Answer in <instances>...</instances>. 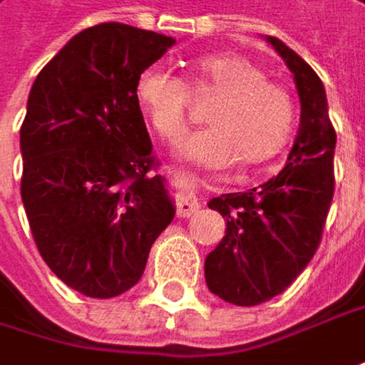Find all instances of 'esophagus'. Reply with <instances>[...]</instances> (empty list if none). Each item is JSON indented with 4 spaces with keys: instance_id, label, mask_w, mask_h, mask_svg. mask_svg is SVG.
<instances>
[{
    "instance_id": "obj_1",
    "label": "esophagus",
    "mask_w": 365,
    "mask_h": 365,
    "mask_svg": "<svg viewBox=\"0 0 365 365\" xmlns=\"http://www.w3.org/2000/svg\"><path fill=\"white\" fill-rule=\"evenodd\" d=\"M173 187L176 189V213L178 217H189L199 210V197H197V180L191 174H174Z\"/></svg>"
}]
</instances>
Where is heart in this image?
Instances as JSON below:
<instances>
[{
	"mask_svg": "<svg viewBox=\"0 0 365 365\" xmlns=\"http://www.w3.org/2000/svg\"><path fill=\"white\" fill-rule=\"evenodd\" d=\"M191 92L215 96L205 113L210 127L178 143L180 155L201 166L226 168L238 160L246 168L259 166L279 154L294 133L292 94L242 55L213 53L195 59L189 82L155 65L135 80L137 104L164 141L187 131Z\"/></svg>",
	"mask_w": 365,
	"mask_h": 365,
	"instance_id": "1",
	"label": "heart"
}]
</instances>
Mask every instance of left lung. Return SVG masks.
<instances>
[{"label": "left lung", "mask_w": 365, "mask_h": 365, "mask_svg": "<svg viewBox=\"0 0 365 365\" xmlns=\"http://www.w3.org/2000/svg\"><path fill=\"white\" fill-rule=\"evenodd\" d=\"M294 73L300 94V133L282 173L248 192L210 201L226 220V236L205 259L211 294L257 306L283 294L312 261L335 192L337 133L317 71L279 38H267Z\"/></svg>", "instance_id": "1"}]
</instances>
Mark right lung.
I'll use <instances>...</instances> for the list:
<instances>
[{
    "label": "right lung",
    "mask_w": 365,
    "mask_h": 365,
    "mask_svg": "<svg viewBox=\"0 0 365 365\" xmlns=\"http://www.w3.org/2000/svg\"><path fill=\"white\" fill-rule=\"evenodd\" d=\"M173 36L104 22L41 69L20 127V195L43 261L90 298L133 287L174 207L158 174L137 76Z\"/></svg>",
    "instance_id": "right-lung-1"
}]
</instances>
